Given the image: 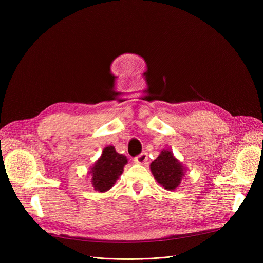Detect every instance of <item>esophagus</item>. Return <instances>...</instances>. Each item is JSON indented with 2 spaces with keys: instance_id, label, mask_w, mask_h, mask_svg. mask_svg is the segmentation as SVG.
<instances>
[{
  "instance_id": "esophagus-1",
  "label": "esophagus",
  "mask_w": 263,
  "mask_h": 263,
  "mask_svg": "<svg viewBox=\"0 0 263 263\" xmlns=\"http://www.w3.org/2000/svg\"><path fill=\"white\" fill-rule=\"evenodd\" d=\"M147 160H148V156L146 153H141L140 155L135 157V159H134L135 163H137V164H146Z\"/></svg>"
}]
</instances>
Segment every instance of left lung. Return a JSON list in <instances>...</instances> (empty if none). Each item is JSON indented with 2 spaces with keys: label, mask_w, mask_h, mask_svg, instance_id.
Wrapping results in <instances>:
<instances>
[{
  "label": "left lung",
  "mask_w": 263,
  "mask_h": 263,
  "mask_svg": "<svg viewBox=\"0 0 263 263\" xmlns=\"http://www.w3.org/2000/svg\"><path fill=\"white\" fill-rule=\"evenodd\" d=\"M150 169L159 184L170 191L179 186L184 176L182 164L170 150H162L156 160L151 162Z\"/></svg>",
  "instance_id": "8db88e82"
}]
</instances>
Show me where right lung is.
I'll return each instance as SVG.
<instances>
[{
	"label": "right lung",
	"instance_id": "right-lung-1",
	"mask_svg": "<svg viewBox=\"0 0 263 263\" xmlns=\"http://www.w3.org/2000/svg\"><path fill=\"white\" fill-rule=\"evenodd\" d=\"M127 163L125 156L116 153L113 146L104 148L101 158L91 169L92 184L99 192H105L114 185Z\"/></svg>",
	"mask_w": 263,
	"mask_h": 263
}]
</instances>
